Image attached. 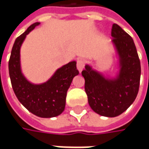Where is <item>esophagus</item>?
<instances>
[{
  "mask_svg": "<svg viewBox=\"0 0 149 149\" xmlns=\"http://www.w3.org/2000/svg\"><path fill=\"white\" fill-rule=\"evenodd\" d=\"M84 67V61L82 59H79L77 60V69L79 71H82V70Z\"/></svg>",
  "mask_w": 149,
  "mask_h": 149,
  "instance_id": "esophagus-1",
  "label": "esophagus"
}]
</instances>
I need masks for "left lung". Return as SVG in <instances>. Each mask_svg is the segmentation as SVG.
<instances>
[{"label": "left lung", "mask_w": 149, "mask_h": 149, "mask_svg": "<svg viewBox=\"0 0 149 149\" xmlns=\"http://www.w3.org/2000/svg\"><path fill=\"white\" fill-rule=\"evenodd\" d=\"M111 36L118 62L117 74L105 76L86 64L82 76L90 108L101 116L113 118L123 113L136 99L141 66L134 42L129 34L113 24Z\"/></svg>", "instance_id": "8db88e82"}]
</instances>
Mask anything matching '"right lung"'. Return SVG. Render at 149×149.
Masks as SVG:
<instances>
[{
  "mask_svg": "<svg viewBox=\"0 0 149 149\" xmlns=\"http://www.w3.org/2000/svg\"><path fill=\"white\" fill-rule=\"evenodd\" d=\"M40 24H32L15 40L9 60V74L15 95L22 105L38 117L53 118L65 110L67 91L79 71L76 61H71L57 69L42 84H33L25 77L20 66V48L26 36Z\"/></svg>",
  "mask_w": 149,
  "mask_h": 149,
  "instance_id": "1",
  "label": "right lung"
}]
</instances>
